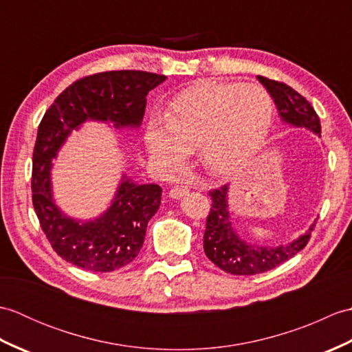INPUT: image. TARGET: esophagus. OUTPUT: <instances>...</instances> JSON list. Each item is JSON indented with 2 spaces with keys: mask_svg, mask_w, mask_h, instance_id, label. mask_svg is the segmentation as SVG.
<instances>
[{
  "mask_svg": "<svg viewBox=\"0 0 352 352\" xmlns=\"http://www.w3.org/2000/svg\"><path fill=\"white\" fill-rule=\"evenodd\" d=\"M188 192H189L188 186L177 184V186H174V188H172V189L169 190V197H170V198H180V197L186 195V193H188Z\"/></svg>",
  "mask_w": 352,
  "mask_h": 352,
  "instance_id": "obj_1",
  "label": "esophagus"
}]
</instances>
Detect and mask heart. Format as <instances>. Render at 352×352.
<instances>
[{"mask_svg": "<svg viewBox=\"0 0 352 352\" xmlns=\"http://www.w3.org/2000/svg\"><path fill=\"white\" fill-rule=\"evenodd\" d=\"M272 119L274 100L265 87L203 81L175 96L164 119L149 121L145 142L164 170L180 166L197 148L206 170L226 175L258 151Z\"/></svg>", "mask_w": 352, "mask_h": 352, "instance_id": "obj_1", "label": "heart"}]
</instances>
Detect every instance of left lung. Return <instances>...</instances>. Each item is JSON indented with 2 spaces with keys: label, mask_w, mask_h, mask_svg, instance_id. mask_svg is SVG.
I'll return each instance as SVG.
<instances>
[{
  "label": "left lung",
  "mask_w": 352,
  "mask_h": 352,
  "mask_svg": "<svg viewBox=\"0 0 352 352\" xmlns=\"http://www.w3.org/2000/svg\"><path fill=\"white\" fill-rule=\"evenodd\" d=\"M257 78L271 94L284 121L296 126H305L313 133L320 134L319 116L301 94L281 81L260 76ZM208 197L212 199V207L206 221L204 252L212 263L231 275L263 274L280 266L307 246L311 231L316 226L313 223L304 236L278 248L252 246L239 239L231 226L227 206V186L208 190Z\"/></svg>",
  "instance_id": "left-lung-1"
}]
</instances>
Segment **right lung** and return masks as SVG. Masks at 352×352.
Returning <instances> with one entry per match:
<instances>
[{
	"mask_svg": "<svg viewBox=\"0 0 352 352\" xmlns=\"http://www.w3.org/2000/svg\"><path fill=\"white\" fill-rule=\"evenodd\" d=\"M164 78L145 71L98 72L74 81L45 111L33 149V207L52 250L69 263L94 272H111L131 263L144 245L148 221L159 210L162 188L126 180L106 214L80 223L65 218L52 204L51 160L66 136L86 119L138 126L148 92Z\"/></svg>",
	"mask_w": 352,
	"mask_h": 352,
	"instance_id": "1",
	"label": "right lung"
}]
</instances>
